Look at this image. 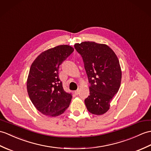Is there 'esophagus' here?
I'll use <instances>...</instances> for the list:
<instances>
[{
  "mask_svg": "<svg viewBox=\"0 0 151 151\" xmlns=\"http://www.w3.org/2000/svg\"><path fill=\"white\" fill-rule=\"evenodd\" d=\"M75 94H79V93H80V89L78 88V89H77L76 91H75Z\"/></svg>",
  "mask_w": 151,
  "mask_h": 151,
  "instance_id": "esophagus-1",
  "label": "esophagus"
}]
</instances>
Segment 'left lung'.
<instances>
[{"instance_id": "left-lung-1", "label": "left lung", "mask_w": 151, "mask_h": 151, "mask_svg": "<svg viewBox=\"0 0 151 151\" xmlns=\"http://www.w3.org/2000/svg\"><path fill=\"white\" fill-rule=\"evenodd\" d=\"M74 46L82 56L90 83V95L84 101L87 109L93 114L106 113L120 87L122 71L117 56L106 44L94 42Z\"/></svg>"}]
</instances>
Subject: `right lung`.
Wrapping results in <instances>:
<instances>
[{
	"label": "right lung",
	"instance_id": "add662e5",
	"mask_svg": "<svg viewBox=\"0 0 151 151\" xmlns=\"http://www.w3.org/2000/svg\"><path fill=\"white\" fill-rule=\"evenodd\" d=\"M74 51L60 45L42 52L32 63L27 80V90L37 109L44 115L57 116L64 113L71 101L59 79V66Z\"/></svg>",
	"mask_w": 151,
	"mask_h": 151
}]
</instances>
